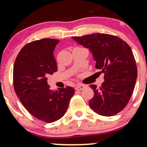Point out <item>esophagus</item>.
<instances>
[{"label":"esophagus","instance_id":"esophagus-1","mask_svg":"<svg viewBox=\"0 0 147 147\" xmlns=\"http://www.w3.org/2000/svg\"><path fill=\"white\" fill-rule=\"evenodd\" d=\"M84 88H85V86L82 85V84H78V85L75 87V90H82Z\"/></svg>","mask_w":147,"mask_h":147}]
</instances>
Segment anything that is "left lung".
I'll use <instances>...</instances> for the list:
<instances>
[{"instance_id": "8db88e82", "label": "left lung", "mask_w": 147, "mask_h": 147, "mask_svg": "<svg viewBox=\"0 0 147 147\" xmlns=\"http://www.w3.org/2000/svg\"><path fill=\"white\" fill-rule=\"evenodd\" d=\"M79 44L89 48L95 68L104 73V82L95 92L89 106L96 113L110 117L122 111L132 95L138 76L137 65L131 48L119 37L108 34H92L72 37Z\"/></svg>"}]
</instances>
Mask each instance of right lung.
<instances>
[{"label": "right lung", "mask_w": 147, "mask_h": 147, "mask_svg": "<svg viewBox=\"0 0 147 147\" xmlns=\"http://www.w3.org/2000/svg\"><path fill=\"white\" fill-rule=\"evenodd\" d=\"M59 42L43 38L25 45L14 65L13 81L18 97L30 114L47 123L63 117L75 93L72 87L52 90L48 84L47 76L57 70L53 52Z\"/></svg>", "instance_id": "obj_1"}]
</instances>
